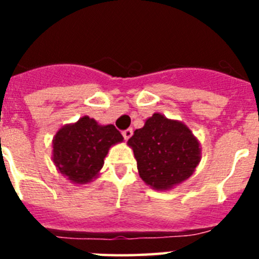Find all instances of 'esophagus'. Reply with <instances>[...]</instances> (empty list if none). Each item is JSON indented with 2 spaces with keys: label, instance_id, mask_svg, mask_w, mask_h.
I'll return each mask as SVG.
<instances>
[{
  "label": "esophagus",
  "instance_id": "obj_1",
  "mask_svg": "<svg viewBox=\"0 0 259 259\" xmlns=\"http://www.w3.org/2000/svg\"><path fill=\"white\" fill-rule=\"evenodd\" d=\"M134 135V131H132V128H128V130H125V131H123V137H124L125 140H128L130 137Z\"/></svg>",
  "mask_w": 259,
  "mask_h": 259
}]
</instances>
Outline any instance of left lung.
I'll return each instance as SVG.
<instances>
[{
  "instance_id": "8db88e82",
  "label": "left lung",
  "mask_w": 259,
  "mask_h": 259,
  "mask_svg": "<svg viewBox=\"0 0 259 259\" xmlns=\"http://www.w3.org/2000/svg\"><path fill=\"white\" fill-rule=\"evenodd\" d=\"M127 144L140 178L155 191H170L187 180L201 161L200 141L188 125L159 113L146 119Z\"/></svg>"
}]
</instances>
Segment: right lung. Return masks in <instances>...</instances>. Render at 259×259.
I'll use <instances>...</instances> for the list:
<instances>
[{
    "label": "right lung",
    "mask_w": 259,
    "mask_h": 259,
    "mask_svg": "<svg viewBox=\"0 0 259 259\" xmlns=\"http://www.w3.org/2000/svg\"><path fill=\"white\" fill-rule=\"evenodd\" d=\"M122 141L123 136L113 124H98L85 115L57 131L52 159L71 183L88 184L100 175L110 148Z\"/></svg>",
    "instance_id": "obj_1"
}]
</instances>
